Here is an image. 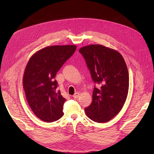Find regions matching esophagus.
<instances>
[{"instance_id": "34e87169", "label": "esophagus", "mask_w": 154, "mask_h": 154, "mask_svg": "<svg viewBox=\"0 0 154 154\" xmlns=\"http://www.w3.org/2000/svg\"><path fill=\"white\" fill-rule=\"evenodd\" d=\"M79 95H80V94L79 92H76L74 95H73V97H74V99H77L79 97Z\"/></svg>"}]
</instances>
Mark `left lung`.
Listing matches in <instances>:
<instances>
[{"instance_id":"1","label":"left lung","mask_w":154,"mask_h":154,"mask_svg":"<svg viewBox=\"0 0 154 154\" xmlns=\"http://www.w3.org/2000/svg\"><path fill=\"white\" fill-rule=\"evenodd\" d=\"M94 87L92 103L85 109L87 116L98 123L107 122L121 110L127 97L129 76L126 63L118 51L100 44L81 47Z\"/></svg>"}]
</instances>
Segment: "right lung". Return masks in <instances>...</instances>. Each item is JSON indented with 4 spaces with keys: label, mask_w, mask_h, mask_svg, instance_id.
<instances>
[{
    "label": "right lung",
    "mask_w": 154,
    "mask_h": 154,
    "mask_svg": "<svg viewBox=\"0 0 154 154\" xmlns=\"http://www.w3.org/2000/svg\"><path fill=\"white\" fill-rule=\"evenodd\" d=\"M76 48L75 45L46 47L32 55L27 62L23 87L32 110L44 122H52L63 116L66 99L57 89V82L54 78Z\"/></svg>",
    "instance_id": "add662e5"
}]
</instances>
